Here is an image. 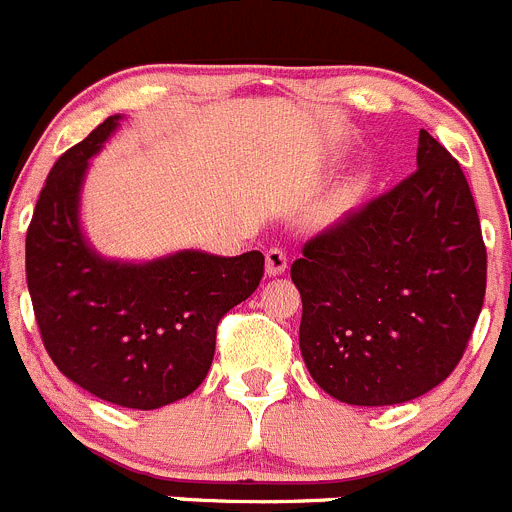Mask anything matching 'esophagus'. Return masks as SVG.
Instances as JSON below:
<instances>
[{
    "label": "esophagus",
    "mask_w": 512,
    "mask_h": 512,
    "mask_svg": "<svg viewBox=\"0 0 512 512\" xmlns=\"http://www.w3.org/2000/svg\"><path fill=\"white\" fill-rule=\"evenodd\" d=\"M285 267H288V257H285L283 250H278V247H270L265 255V273L270 275V278H275V275H283Z\"/></svg>",
    "instance_id": "1"
}]
</instances>
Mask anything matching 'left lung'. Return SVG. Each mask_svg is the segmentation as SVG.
Here are the masks:
<instances>
[{"label": "left lung", "instance_id": "obj_1", "mask_svg": "<svg viewBox=\"0 0 512 512\" xmlns=\"http://www.w3.org/2000/svg\"><path fill=\"white\" fill-rule=\"evenodd\" d=\"M416 163L290 267L303 362L342 403L398 405L434 390L482 311L487 252L467 178L426 130Z\"/></svg>", "mask_w": 512, "mask_h": 512}]
</instances>
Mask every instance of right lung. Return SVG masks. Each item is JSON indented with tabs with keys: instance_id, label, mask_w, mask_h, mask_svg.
Instances as JSON below:
<instances>
[{
	"instance_id": "obj_1",
	"label": "right lung",
	"mask_w": 512,
	"mask_h": 512,
	"mask_svg": "<svg viewBox=\"0 0 512 512\" xmlns=\"http://www.w3.org/2000/svg\"><path fill=\"white\" fill-rule=\"evenodd\" d=\"M119 119H104L50 170L25 239L27 290L45 349L68 380L107 403L155 411L204 382L216 326L255 293L265 257L99 255L81 227V191Z\"/></svg>"
}]
</instances>
